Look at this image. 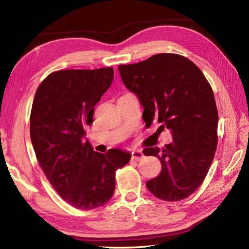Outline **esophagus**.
<instances>
[{"mask_svg": "<svg viewBox=\"0 0 249 249\" xmlns=\"http://www.w3.org/2000/svg\"><path fill=\"white\" fill-rule=\"evenodd\" d=\"M132 158L134 160H142L144 158V154H142V151L140 149H135L132 151Z\"/></svg>", "mask_w": 249, "mask_h": 249, "instance_id": "obj_1", "label": "esophagus"}]
</instances>
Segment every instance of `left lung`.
<instances>
[{"label":"left lung","instance_id":"obj_1","mask_svg":"<svg viewBox=\"0 0 249 249\" xmlns=\"http://www.w3.org/2000/svg\"><path fill=\"white\" fill-rule=\"evenodd\" d=\"M119 71L144 107L146 125L158 122L174 140L165 148L142 150L161 162V172L147 181V189L160 200L185 199L203 182L216 150L218 114L212 88L191 60L176 53L121 65Z\"/></svg>","mask_w":249,"mask_h":249}]
</instances>
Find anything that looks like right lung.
I'll return each mask as SVG.
<instances>
[{"label":"right lung","mask_w":249,"mask_h":249,"mask_svg":"<svg viewBox=\"0 0 249 249\" xmlns=\"http://www.w3.org/2000/svg\"><path fill=\"white\" fill-rule=\"evenodd\" d=\"M114 70H60L39 84L31 113V140L41 169L58 195L81 210L107 203L115 171L132 155L122 149L93 150L86 127L94 107L111 87Z\"/></svg>","instance_id":"right-lung-1"}]
</instances>
